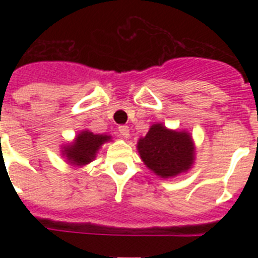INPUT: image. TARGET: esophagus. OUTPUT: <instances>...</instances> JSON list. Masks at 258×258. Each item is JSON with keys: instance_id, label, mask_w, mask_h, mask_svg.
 Here are the masks:
<instances>
[{"instance_id": "1", "label": "esophagus", "mask_w": 258, "mask_h": 258, "mask_svg": "<svg viewBox=\"0 0 258 258\" xmlns=\"http://www.w3.org/2000/svg\"><path fill=\"white\" fill-rule=\"evenodd\" d=\"M118 132H120V136L124 137V138H127V137H129V126H126V125L118 126Z\"/></svg>"}]
</instances>
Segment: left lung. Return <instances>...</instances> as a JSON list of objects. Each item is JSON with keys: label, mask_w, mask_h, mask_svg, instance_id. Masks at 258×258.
Segmentation results:
<instances>
[{"label": "left lung", "mask_w": 258, "mask_h": 258, "mask_svg": "<svg viewBox=\"0 0 258 258\" xmlns=\"http://www.w3.org/2000/svg\"><path fill=\"white\" fill-rule=\"evenodd\" d=\"M145 165L161 178H170L187 172L195 160V146L190 133L170 131L163 124H154L137 143Z\"/></svg>", "instance_id": "1"}]
</instances>
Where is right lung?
Returning a JSON list of instances; mask_svg holds the SVG:
<instances>
[{
    "mask_svg": "<svg viewBox=\"0 0 258 258\" xmlns=\"http://www.w3.org/2000/svg\"><path fill=\"white\" fill-rule=\"evenodd\" d=\"M108 141H111V136L94 134L89 131H83L77 134L74 142L68 143L63 147L61 154L67 157V160L72 165L83 166L94 160L98 150Z\"/></svg>",
    "mask_w": 258,
    "mask_h": 258,
    "instance_id": "1",
    "label": "right lung"
}]
</instances>
